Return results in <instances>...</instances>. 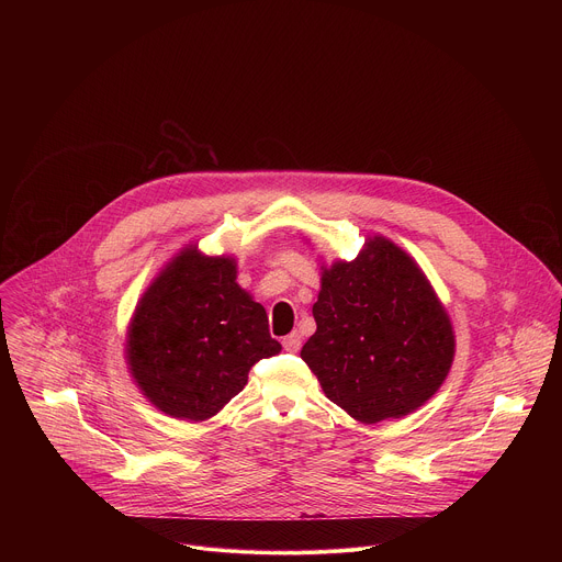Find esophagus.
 <instances>
[{"label":"esophagus","instance_id":"34e87169","mask_svg":"<svg viewBox=\"0 0 562 562\" xmlns=\"http://www.w3.org/2000/svg\"><path fill=\"white\" fill-rule=\"evenodd\" d=\"M300 345H302V340H300V334H295V331L282 338V347H284V351H289V353H297V351H300Z\"/></svg>","mask_w":562,"mask_h":562}]
</instances>
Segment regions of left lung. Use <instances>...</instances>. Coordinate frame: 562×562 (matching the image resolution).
<instances>
[{"label": "left lung", "mask_w": 562, "mask_h": 562, "mask_svg": "<svg viewBox=\"0 0 562 562\" xmlns=\"http://www.w3.org/2000/svg\"><path fill=\"white\" fill-rule=\"evenodd\" d=\"M313 317L317 329L300 356L331 403L360 423L412 414L451 369L456 342L442 304L384 237L323 273Z\"/></svg>", "instance_id": "obj_1"}]
</instances>
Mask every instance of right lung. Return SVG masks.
<instances>
[{
	"mask_svg": "<svg viewBox=\"0 0 562 562\" xmlns=\"http://www.w3.org/2000/svg\"><path fill=\"white\" fill-rule=\"evenodd\" d=\"M280 349L265 306L235 284V262L187 249L139 300L126 353L159 412L198 423L215 416L245 389L251 367Z\"/></svg>",
	"mask_w": 562,
	"mask_h": 562,
	"instance_id": "right-lung-1",
	"label": "right lung"
}]
</instances>
